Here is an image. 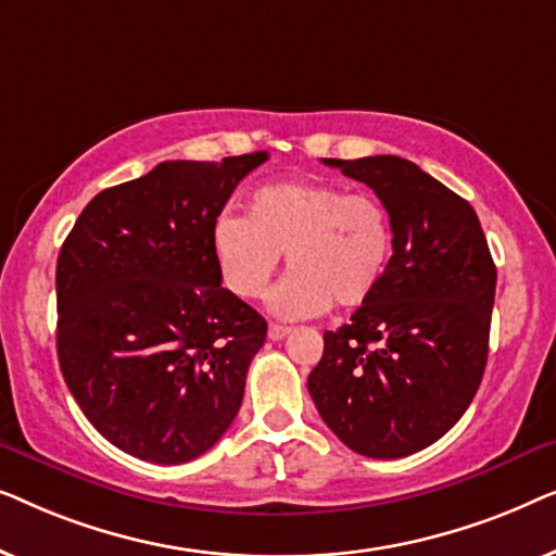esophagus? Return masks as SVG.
I'll return each instance as SVG.
<instances>
[{
  "instance_id": "34e87169",
  "label": "esophagus",
  "mask_w": 556,
  "mask_h": 556,
  "mask_svg": "<svg viewBox=\"0 0 556 556\" xmlns=\"http://www.w3.org/2000/svg\"><path fill=\"white\" fill-rule=\"evenodd\" d=\"M288 333H291V329H288V326H280V324H270V326H268V339H270V341L286 339Z\"/></svg>"
}]
</instances>
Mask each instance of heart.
Returning <instances> with one entry per match:
<instances>
[{
    "label": "heart",
    "instance_id": "1",
    "mask_svg": "<svg viewBox=\"0 0 556 556\" xmlns=\"http://www.w3.org/2000/svg\"><path fill=\"white\" fill-rule=\"evenodd\" d=\"M210 245L219 278L238 299H261L286 253L291 273L270 293V308L283 318H314L331 303L356 308L377 293L394 230L377 194L293 179L255 189L248 215H217Z\"/></svg>",
    "mask_w": 556,
    "mask_h": 556
}]
</instances>
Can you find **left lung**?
<instances>
[{"mask_svg": "<svg viewBox=\"0 0 556 556\" xmlns=\"http://www.w3.org/2000/svg\"><path fill=\"white\" fill-rule=\"evenodd\" d=\"M387 204L394 253L308 375L318 415L367 458H405L460 420L489 359L496 265L476 210L400 156L324 159Z\"/></svg>", "mask_w": 556, "mask_h": 556, "instance_id": "8db88e82", "label": "left lung"}]
</instances>
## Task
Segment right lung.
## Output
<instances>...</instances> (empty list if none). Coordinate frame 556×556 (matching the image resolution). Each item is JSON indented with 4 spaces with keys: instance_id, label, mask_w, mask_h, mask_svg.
<instances>
[{
    "instance_id": "right-lung-1",
    "label": "right lung",
    "mask_w": 556,
    "mask_h": 556,
    "mask_svg": "<svg viewBox=\"0 0 556 556\" xmlns=\"http://www.w3.org/2000/svg\"><path fill=\"white\" fill-rule=\"evenodd\" d=\"M265 159L162 162L96 194L60 248V371L90 425L134 458H200L238 415L268 324L223 288L210 232Z\"/></svg>"
}]
</instances>
